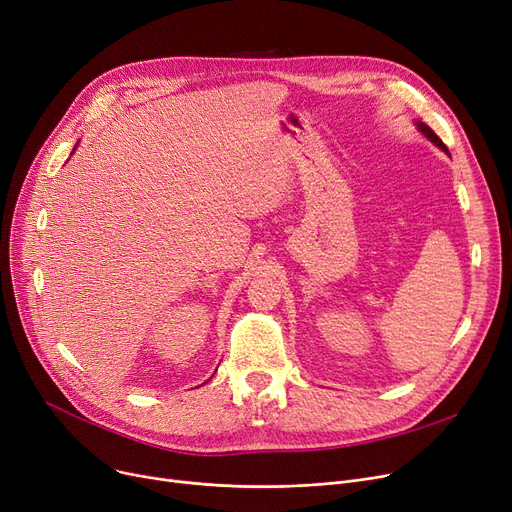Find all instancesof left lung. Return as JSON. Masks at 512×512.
<instances>
[{
    "instance_id": "1",
    "label": "left lung",
    "mask_w": 512,
    "mask_h": 512,
    "mask_svg": "<svg viewBox=\"0 0 512 512\" xmlns=\"http://www.w3.org/2000/svg\"><path fill=\"white\" fill-rule=\"evenodd\" d=\"M415 126H417V130L423 134V137H425L427 141H432L436 147H440L444 153H448L446 145L442 143V139L438 137V134H436L432 128H429V126H427V124H423V122H415Z\"/></svg>"
}]
</instances>
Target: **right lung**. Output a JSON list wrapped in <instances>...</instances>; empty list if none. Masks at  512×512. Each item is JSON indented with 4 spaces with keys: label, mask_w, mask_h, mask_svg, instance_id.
I'll return each instance as SVG.
<instances>
[{
    "label": "right lung",
    "mask_w": 512,
    "mask_h": 512,
    "mask_svg": "<svg viewBox=\"0 0 512 512\" xmlns=\"http://www.w3.org/2000/svg\"><path fill=\"white\" fill-rule=\"evenodd\" d=\"M74 151H76V147H74ZM74 151H72V153H74Z\"/></svg>",
    "instance_id": "add662e5"
}]
</instances>
